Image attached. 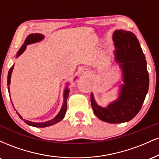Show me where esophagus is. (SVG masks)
<instances>
[{"instance_id": "34e87169", "label": "esophagus", "mask_w": 159, "mask_h": 159, "mask_svg": "<svg viewBox=\"0 0 159 159\" xmlns=\"http://www.w3.org/2000/svg\"><path fill=\"white\" fill-rule=\"evenodd\" d=\"M87 70H84V71H82V74H84H84H86V73H87Z\"/></svg>"}]
</instances>
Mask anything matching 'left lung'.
Masks as SVG:
<instances>
[{
  "mask_svg": "<svg viewBox=\"0 0 159 159\" xmlns=\"http://www.w3.org/2000/svg\"><path fill=\"white\" fill-rule=\"evenodd\" d=\"M115 60L123 72V84L119 97L106 107L97 105L91 93L95 115L102 121L121 123L130 121L138 114L149 89L147 61L136 36L130 31L116 30L113 34Z\"/></svg>",
  "mask_w": 159,
  "mask_h": 159,
  "instance_id": "8db88e82",
  "label": "left lung"
}]
</instances>
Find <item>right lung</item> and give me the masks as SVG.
Wrapping results in <instances>:
<instances>
[{"instance_id":"obj_1","label":"right lung","mask_w":159,"mask_h":159,"mask_svg":"<svg viewBox=\"0 0 159 159\" xmlns=\"http://www.w3.org/2000/svg\"><path fill=\"white\" fill-rule=\"evenodd\" d=\"M44 39V36L43 34H30L25 39V43L22 45V46L19 49V51L18 52L17 56L16 57H18L19 55H21L22 53L25 52V50L26 49V47L27 45L29 44H32V43H38V42L41 41ZM14 66H12V67L10 69L8 72V76H7V85H10V79H11V74H12V69H13ZM8 90L10 92V87H8ZM69 90L68 89V87H66L65 90H64V93H63V106H62L61 111L60 112L58 113V114L55 117L54 119H52V120H49V121L45 122V123H34V122L31 121H28V120H23L21 116L20 115L19 113L16 111L17 114L19 115V116L21 119H22L24 121H25V123H27V125H31V126L34 127H37V128H44V127H48V126H51V125H54V124L59 123L60 121H61L63 119L64 117L65 114H66V108H67V98L69 97Z\"/></svg>"}]
</instances>
